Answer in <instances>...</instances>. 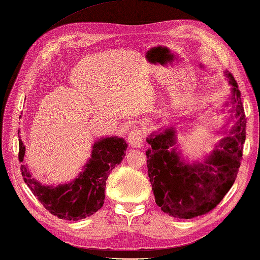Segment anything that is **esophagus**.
<instances>
[{"label": "esophagus", "mask_w": 260, "mask_h": 260, "mask_svg": "<svg viewBox=\"0 0 260 260\" xmlns=\"http://www.w3.org/2000/svg\"><path fill=\"white\" fill-rule=\"evenodd\" d=\"M145 139V132L142 128H135L128 134V142L132 146L140 147Z\"/></svg>", "instance_id": "34e87169"}]
</instances>
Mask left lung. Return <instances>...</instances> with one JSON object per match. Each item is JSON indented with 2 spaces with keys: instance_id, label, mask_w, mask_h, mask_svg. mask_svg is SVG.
<instances>
[{
  "instance_id": "obj_1",
  "label": "left lung",
  "mask_w": 260,
  "mask_h": 260,
  "mask_svg": "<svg viewBox=\"0 0 260 260\" xmlns=\"http://www.w3.org/2000/svg\"><path fill=\"white\" fill-rule=\"evenodd\" d=\"M231 88V104L237 121L230 135L220 141L203 162L182 161L175 148L173 127L146 139L147 173L163 212L179 219H191L206 214L218 206L227 194L238 174L246 140V115L241 93L234 76L227 74Z\"/></svg>"
}]
</instances>
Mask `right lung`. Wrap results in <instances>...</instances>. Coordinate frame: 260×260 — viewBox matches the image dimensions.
I'll return each mask as SVG.
<instances>
[{"label":"right lung","mask_w":260,"mask_h":260,"mask_svg":"<svg viewBox=\"0 0 260 260\" xmlns=\"http://www.w3.org/2000/svg\"><path fill=\"white\" fill-rule=\"evenodd\" d=\"M126 148V142L117 136L101 139L95 142L91 157L74 181L58 186H48L32 178L23 163L25 147L20 139L21 173L25 184L49 212L59 219L77 221L89 217L103 207L108 175L124 158Z\"/></svg>","instance_id":"1"}]
</instances>
